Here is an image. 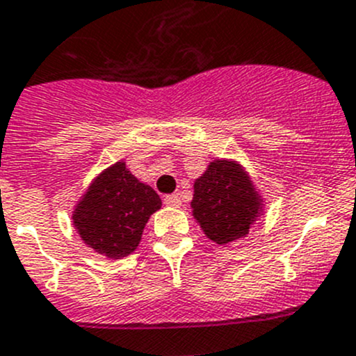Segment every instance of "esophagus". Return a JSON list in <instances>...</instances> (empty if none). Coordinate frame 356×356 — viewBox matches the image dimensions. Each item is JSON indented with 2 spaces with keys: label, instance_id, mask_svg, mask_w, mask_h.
I'll return each mask as SVG.
<instances>
[{
  "label": "esophagus",
  "instance_id": "1",
  "mask_svg": "<svg viewBox=\"0 0 356 356\" xmlns=\"http://www.w3.org/2000/svg\"><path fill=\"white\" fill-rule=\"evenodd\" d=\"M165 205H170V207H179L181 205V196L179 195H167L163 198Z\"/></svg>",
  "mask_w": 356,
  "mask_h": 356
}]
</instances>
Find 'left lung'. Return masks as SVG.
<instances>
[{
  "instance_id": "8db88e82",
  "label": "left lung",
  "mask_w": 356,
  "mask_h": 356,
  "mask_svg": "<svg viewBox=\"0 0 356 356\" xmlns=\"http://www.w3.org/2000/svg\"><path fill=\"white\" fill-rule=\"evenodd\" d=\"M193 216L207 236L224 245L247 236L259 210V196L240 165L216 160L195 181Z\"/></svg>"
}]
</instances>
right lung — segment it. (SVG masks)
<instances>
[{
  "mask_svg": "<svg viewBox=\"0 0 356 356\" xmlns=\"http://www.w3.org/2000/svg\"><path fill=\"white\" fill-rule=\"evenodd\" d=\"M160 207L156 191L118 161L95 179L72 219L88 247L108 257H123L139 245L147 219Z\"/></svg>",
  "mask_w": 356,
  "mask_h": 356,
  "instance_id": "right-lung-1",
  "label": "right lung"
}]
</instances>
